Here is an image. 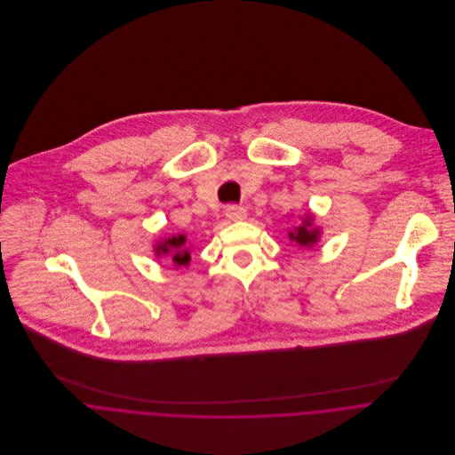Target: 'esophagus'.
<instances>
[{
    "mask_svg": "<svg viewBox=\"0 0 455 455\" xmlns=\"http://www.w3.org/2000/svg\"><path fill=\"white\" fill-rule=\"evenodd\" d=\"M226 217L233 222H240L247 217V210L243 206H236V204H231L226 208Z\"/></svg>",
    "mask_w": 455,
    "mask_h": 455,
    "instance_id": "esophagus-1",
    "label": "esophagus"
}]
</instances>
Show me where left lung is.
<instances>
[{
  "mask_svg": "<svg viewBox=\"0 0 455 455\" xmlns=\"http://www.w3.org/2000/svg\"><path fill=\"white\" fill-rule=\"evenodd\" d=\"M319 236H321V229L314 226V215L308 213L301 226L294 228V231L289 233V238L292 242H296L299 247H314L317 242H319Z\"/></svg>",
  "mask_w": 455,
  "mask_h": 455,
  "instance_id": "left-lung-1",
  "label": "left lung"
}]
</instances>
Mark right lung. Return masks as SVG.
Wrapping results in <instances>:
<instances>
[{"instance_id": "1", "label": "right lung", "mask_w": 455, "mask_h": 455, "mask_svg": "<svg viewBox=\"0 0 455 455\" xmlns=\"http://www.w3.org/2000/svg\"><path fill=\"white\" fill-rule=\"evenodd\" d=\"M156 256H172V261L175 267H188L192 256L190 249L187 247V236L185 235H173L170 238H164L154 245Z\"/></svg>"}]
</instances>
